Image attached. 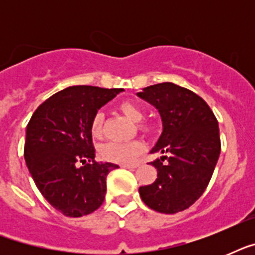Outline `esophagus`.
Instances as JSON below:
<instances>
[{
    "mask_svg": "<svg viewBox=\"0 0 255 255\" xmlns=\"http://www.w3.org/2000/svg\"><path fill=\"white\" fill-rule=\"evenodd\" d=\"M123 168H127V169H135V168L139 167V163H133V164H123L122 165Z\"/></svg>",
    "mask_w": 255,
    "mask_h": 255,
    "instance_id": "obj_1",
    "label": "esophagus"
}]
</instances>
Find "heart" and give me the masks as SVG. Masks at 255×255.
Returning a JSON list of instances; mask_svg holds the SVG:
<instances>
[{
  "mask_svg": "<svg viewBox=\"0 0 255 255\" xmlns=\"http://www.w3.org/2000/svg\"><path fill=\"white\" fill-rule=\"evenodd\" d=\"M120 112L127 119L133 123H139L143 119L141 108L133 102H123L119 104ZM147 128V127H143ZM91 135L94 139H100L103 136V114L98 112L92 118ZM143 152V144L140 141H128V143H107L100 148V156L107 161L118 164H131L136 160V157Z\"/></svg>",
  "mask_w": 255,
  "mask_h": 255,
  "instance_id": "obj_1",
  "label": "heart"
}]
</instances>
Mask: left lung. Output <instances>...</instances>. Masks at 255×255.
<instances>
[{"label": "left lung", "instance_id": "8db88e82", "mask_svg": "<svg viewBox=\"0 0 255 255\" xmlns=\"http://www.w3.org/2000/svg\"><path fill=\"white\" fill-rule=\"evenodd\" d=\"M137 96L155 106L163 123L151 149V153H163L151 163L157 178L140 186V197L159 213L188 209L206 189L220 157L217 119L197 94L169 82L143 88Z\"/></svg>", "mask_w": 255, "mask_h": 255}]
</instances>
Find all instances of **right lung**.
<instances>
[{
    "label": "right lung",
    "instance_id": "add662e5",
    "mask_svg": "<svg viewBox=\"0 0 255 255\" xmlns=\"http://www.w3.org/2000/svg\"><path fill=\"white\" fill-rule=\"evenodd\" d=\"M123 88L71 86L45 100L26 127L25 161L38 190L54 209L82 217L99 208L106 178L119 168L95 161L92 118Z\"/></svg>",
    "mask_w": 255,
    "mask_h": 255
}]
</instances>
